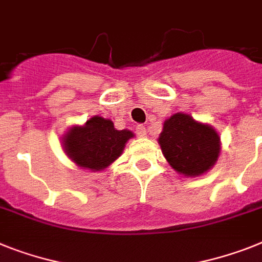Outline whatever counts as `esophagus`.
Masks as SVG:
<instances>
[{
	"label": "esophagus",
	"instance_id": "obj_1",
	"mask_svg": "<svg viewBox=\"0 0 262 262\" xmlns=\"http://www.w3.org/2000/svg\"><path fill=\"white\" fill-rule=\"evenodd\" d=\"M136 133L138 137H146V127L145 125H137L136 126Z\"/></svg>",
	"mask_w": 262,
	"mask_h": 262
}]
</instances>
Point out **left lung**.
<instances>
[{
  "instance_id": "obj_1",
  "label": "left lung",
  "mask_w": 262,
  "mask_h": 262,
  "mask_svg": "<svg viewBox=\"0 0 262 262\" xmlns=\"http://www.w3.org/2000/svg\"><path fill=\"white\" fill-rule=\"evenodd\" d=\"M158 144L170 166L188 177L208 172L221 150L220 136L212 125L185 113H176L165 121Z\"/></svg>"
}]
</instances>
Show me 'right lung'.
Here are the masks:
<instances>
[{
	"label": "right lung",
	"instance_id": "obj_1",
	"mask_svg": "<svg viewBox=\"0 0 262 262\" xmlns=\"http://www.w3.org/2000/svg\"><path fill=\"white\" fill-rule=\"evenodd\" d=\"M132 137L130 130H117L111 120L94 116L82 126L70 127L63 135L62 146L68 157L80 168L98 172L122 155L125 144Z\"/></svg>",
	"mask_w": 262,
	"mask_h": 262
}]
</instances>
